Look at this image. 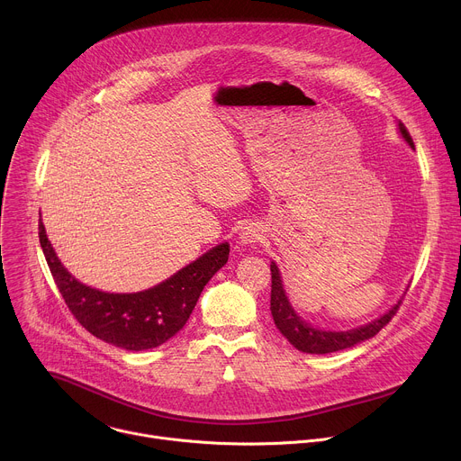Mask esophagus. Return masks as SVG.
I'll return each mask as SVG.
<instances>
[{
  "label": "esophagus",
  "mask_w": 461,
  "mask_h": 461,
  "mask_svg": "<svg viewBox=\"0 0 461 461\" xmlns=\"http://www.w3.org/2000/svg\"><path fill=\"white\" fill-rule=\"evenodd\" d=\"M239 239H240L242 244H255V242H258L262 239V233H260V230L255 224H246L240 230Z\"/></svg>",
  "instance_id": "esophagus-1"
}]
</instances>
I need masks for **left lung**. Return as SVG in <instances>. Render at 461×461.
<instances>
[{"label": "left lung", "mask_w": 461, "mask_h": 461, "mask_svg": "<svg viewBox=\"0 0 461 461\" xmlns=\"http://www.w3.org/2000/svg\"><path fill=\"white\" fill-rule=\"evenodd\" d=\"M400 131L403 139L409 142L411 148H414L412 137L407 131L405 123L400 122ZM272 299H270V310L276 321V326L281 330V334L301 352L306 354H330V352H339L345 348H350L361 341H366L370 338H374L381 328H384L388 324V321L396 315V312L402 306V301H398V304L390 308L384 315H381L379 319L354 328V330L348 332H324V330H317V328H312L310 324H306L303 319H299L294 312V308L288 303V297L285 295V288H283V281H281V274L279 268L276 267V262H272Z\"/></svg>", "instance_id": "left-lung-1"}]
</instances>
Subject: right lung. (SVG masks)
<instances>
[{"mask_svg": "<svg viewBox=\"0 0 461 461\" xmlns=\"http://www.w3.org/2000/svg\"><path fill=\"white\" fill-rule=\"evenodd\" d=\"M38 235L52 279L75 319L95 338L135 352L155 348L180 330L201 292L230 255L224 242L155 288L139 294H105L78 283L61 267L41 219Z\"/></svg>", "mask_w": 461, "mask_h": 461, "instance_id": "obj_1", "label": "right lung"}]
</instances>
